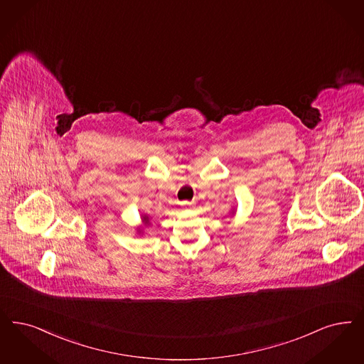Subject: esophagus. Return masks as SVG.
Segmentation results:
<instances>
[{
    "label": "esophagus",
    "instance_id": "34e87169",
    "mask_svg": "<svg viewBox=\"0 0 364 364\" xmlns=\"http://www.w3.org/2000/svg\"><path fill=\"white\" fill-rule=\"evenodd\" d=\"M193 202H181V205L184 207V208H191V207H193Z\"/></svg>",
    "mask_w": 364,
    "mask_h": 364
}]
</instances>
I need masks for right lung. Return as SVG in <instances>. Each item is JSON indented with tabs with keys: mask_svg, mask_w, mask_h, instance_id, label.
<instances>
[{
	"mask_svg": "<svg viewBox=\"0 0 364 364\" xmlns=\"http://www.w3.org/2000/svg\"><path fill=\"white\" fill-rule=\"evenodd\" d=\"M142 220H144V222H145V223H149V218H147V217H146V215H144V217H142Z\"/></svg>",
	"mask_w": 364,
	"mask_h": 364,
	"instance_id": "add662e5",
	"label": "right lung"
}]
</instances>
